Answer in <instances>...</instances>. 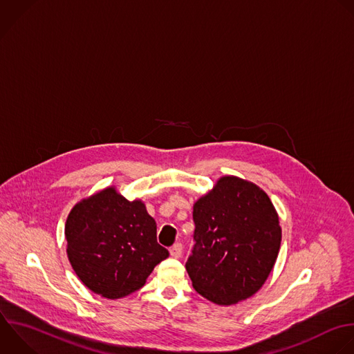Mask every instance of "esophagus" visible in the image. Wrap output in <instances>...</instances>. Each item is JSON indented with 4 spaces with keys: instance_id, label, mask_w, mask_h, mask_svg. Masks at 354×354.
I'll use <instances>...</instances> for the list:
<instances>
[{
    "instance_id": "esophagus-1",
    "label": "esophagus",
    "mask_w": 354,
    "mask_h": 354,
    "mask_svg": "<svg viewBox=\"0 0 354 354\" xmlns=\"http://www.w3.org/2000/svg\"><path fill=\"white\" fill-rule=\"evenodd\" d=\"M169 253L174 259H179L182 256V245L180 243H175L171 249H169Z\"/></svg>"
}]
</instances>
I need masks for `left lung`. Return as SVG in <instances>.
Instances as JSON below:
<instances>
[{
  "mask_svg": "<svg viewBox=\"0 0 354 354\" xmlns=\"http://www.w3.org/2000/svg\"><path fill=\"white\" fill-rule=\"evenodd\" d=\"M193 221L194 246L186 271L196 292L222 306L253 296L275 264L282 236L266 192L223 176L194 203Z\"/></svg>",
  "mask_w": 354,
  "mask_h": 354,
  "instance_id": "left-lung-1",
  "label": "left lung"
}]
</instances>
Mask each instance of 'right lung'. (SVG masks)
Instances as JSON below:
<instances>
[{"mask_svg": "<svg viewBox=\"0 0 354 354\" xmlns=\"http://www.w3.org/2000/svg\"><path fill=\"white\" fill-rule=\"evenodd\" d=\"M68 257L94 293L118 299L139 290L169 256L157 242V223L140 200L108 187L77 203L65 225Z\"/></svg>", "mask_w": 354, "mask_h": 354, "instance_id": "add662e5", "label": "right lung"}]
</instances>
